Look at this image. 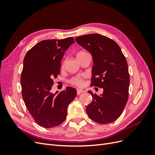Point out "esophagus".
Wrapping results in <instances>:
<instances>
[{
	"label": "esophagus",
	"instance_id": "esophagus-1",
	"mask_svg": "<svg viewBox=\"0 0 155 155\" xmlns=\"http://www.w3.org/2000/svg\"><path fill=\"white\" fill-rule=\"evenodd\" d=\"M84 91L81 90V89H77V94H80L82 92H83Z\"/></svg>",
	"mask_w": 155,
	"mask_h": 155
}]
</instances>
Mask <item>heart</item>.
<instances>
[{
  "mask_svg": "<svg viewBox=\"0 0 155 155\" xmlns=\"http://www.w3.org/2000/svg\"><path fill=\"white\" fill-rule=\"evenodd\" d=\"M87 54L85 51H80L77 54V58H79L81 57V56ZM85 77V75L84 74H80L78 75V76H74L72 78L69 80V83L71 84V85L77 86V87H82L83 85V78Z\"/></svg>",
  "mask_w": 155,
  "mask_h": 155,
  "instance_id": "obj_1",
  "label": "heart"
}]
</instances>
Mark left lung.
Segmentation results:
<instances>
[{
    "mask_svg": "<svg viewBox=\"0 0 155 155\" xmlns=\"http://www.w3.org/2000/svg\"><path fill=\"white\" fill-rule=\"evenodd\" d=\"M76 41L92 55L91 85L104 89L100 96L88 91L93 100L87 113L98 124L113 122L122 114L129 97L130 77L125 57L118 45L104 35H84Z\"/></svg>",
    "mask_w": 155,
    "mask_h": 155,
    "instance_id": "left-lung-1",
    "label": "left lung"
}]
</instances>
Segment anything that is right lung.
<instances>
[{"label":"right lung","instance_id":"obj_1","mask_svg":"<svg viewBox=\"0 0 155 155\" xmlns=\"http://www.w3.org/2000/svg\"><path fill=\"white\" fill-rule=\"evenodd\" d=\"M73 37L43 40L28 51L23 61L21 83L22 96L27 109L35 122L45 128L61 124L67 109L77 95L73 87L52 94L53 78L60 74L61 61Z\"/></svg>","mask_w":155,"mask_h":155}]
</instances>
